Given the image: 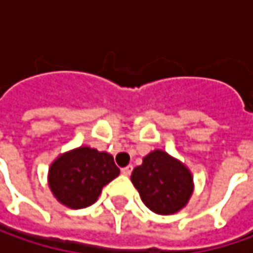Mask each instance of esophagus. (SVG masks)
I'll list each match as a JSON object with an SVG mask.
<instances>
[{
  "mask_svg": "<svg viewBox=\"0 0 253 253\" xmlns=\"http://www.w3.org/2000/svg\"><path fill=\"white\" fill-rule=\"evenodd\" d=\"M132 170H133V168L129 165V166H126V168H124V169H122V173H124L125 176H129V174L132 173Z\"/></svg>",
  "mask_w": 253,
  "mask_h": 253,
  "instance_id": "34e87169",
  "label": "esophagus"
}]
</instances>
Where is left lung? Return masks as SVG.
Wrapping results in <instances>:
<instances>
[{
  "instance_id": "8db88e82",
  "label": "left lung",
  "mask_w": 253,
  "mask_h": 253,
  "mask_svg": "<svg viewBox=\"0 0 253 253\" xmlns=\"http://www.w3.org/2000/svg\"><path fill=\"white\" fill-rule=\"evenodd\" d=\"M131 180L145 206L162 215L183 209L193 193L189 169L163 151L145 156L141 166L132 171Z\"/></svg>"
}]
</instances>
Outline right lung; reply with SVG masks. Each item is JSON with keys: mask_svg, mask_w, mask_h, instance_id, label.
I'll use <instances>...</instances> for the list:
<instances>
[{"mask_svg": "<svg viewBox=\"0 0 253 253\" xmlns=\"http://www.w3.org/2000/svg\"><path fill=\"white\" fill-rule=\"evenodd\" d=\"M120 174L114 158L88 146L59 156L49 169V186L54 197L70 209L94 204L102 187Z\"/></svg>", "mask_w": 253, "mask_h": 253, "instance_id": "right-lung-1", "label": "right lung"}]
</instances>
